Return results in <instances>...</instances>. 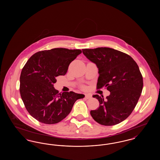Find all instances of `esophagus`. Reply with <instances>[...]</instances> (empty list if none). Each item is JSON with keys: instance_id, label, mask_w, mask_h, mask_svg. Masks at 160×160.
<instances>
[{"instance_id": "obj_1", "label": "esophagus", "mask_w": 160, "mask_h": 160, "mask_svg": "<svg viewBox=\"0 0 160 160\" xmlns=\"http://www.w3.org/2000/svg\"><path fill=\"white\" fill-rule=\"evenodd\" d=\"M85 98L86 99H91L92 98V96L91 95H85Z\"/></svg>"}]
</instances>
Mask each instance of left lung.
<instances>
[{
    "label": "left lung",
    "instance_id": "1",
    "mask_svg": "<svg viewBox=\"0 0 160 160\" xmlns=\"http://www.w3.org/2000/svg\"><path fill=\"white\" fill-rule=\"evenodd\" d=\"M84 55L96 64L99 76L97 89L103 87L110 92L92 97L99 101V108L91 111L99 124L112 126L126 119L137 104L143 89V77L137 63L127 54L108 47L83 49Z\"/></svg>",
    "mask_w": 160,
    "mask_h": 160
}]
</instances>
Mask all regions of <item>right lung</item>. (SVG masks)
Masks as SVG:
<instances>
[{
    "mask_svg": "<svg viewBox=\"0 0 160 160\" xmlns=\"http://www.w3.org/2000/svg\"><path fill=\"white\" fill-rule=\"evenodd\" d=\"M81 50L56 48L38 52L24 66L20 77V92L28 112L39 122L54 124L71 112L83 94L74 92L59 93L54 89L56 77L66 74L69 65Z\"/></svg>",
    "mask_w": 160,
    "mask_h": 160,
    "instance_id": "right-lung-1",
    "label": "right lung"
}]
</instances>
